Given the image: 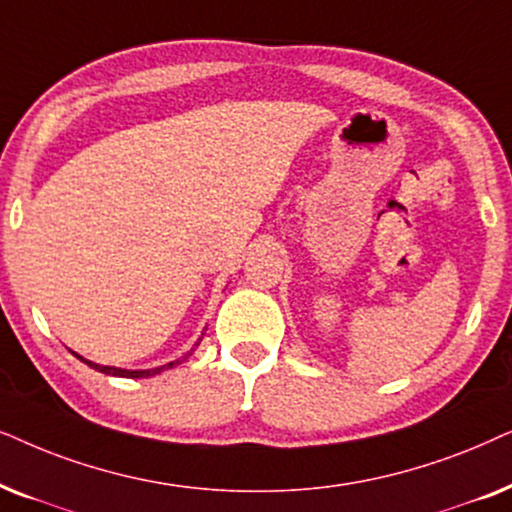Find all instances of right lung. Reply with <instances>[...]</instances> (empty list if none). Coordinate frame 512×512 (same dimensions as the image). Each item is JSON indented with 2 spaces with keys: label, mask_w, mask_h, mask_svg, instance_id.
Here are the masks:
<instances>
[{
  "label": "right lung",
  "mask_w": 512,
  "mask_h": 512,
  "mask_svg": "<svg viewBox=\"0 0 512 512\" xmlns=\"http://www.w3.org/2000/svg\"><path fill=\"white\" fill-rule=\"evenodd\" d=\"M199 346V344H196ZM194 351V349H192ZM192 351L189 353H185V356L182 358H177V360H173V363H168V365H161V367H154V370H121V367H107V365H95V363H91V360H86V358H81V356H77V353H74V356H77L81 363H86L88 367H93V370H98V372H105V374H112V377H128V379H140V377H152V374H159V372H163V370H168V367H173V365H180L182 360H185L187 356H192Z\"/></svg>",
  "instance_id": "1"
}]
</instances>
